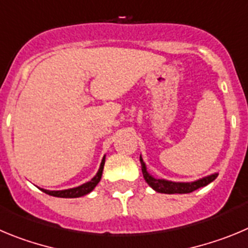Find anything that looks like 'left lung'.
<instances>
[{"instance_id":"left-lung-1","label":"left lung","mask_w":248,"mask_h":248,"mask_svg":"<svg viewBox=\"0 0 248 248\" xmlns=\"http://www.w3.org/2000/svg\"><path fill=\"white\" fill-rule=\"evenodd\" d=\"M140 166H142V173H143V178L148 185L152 189H155L158 193L163 194H188L191 193V191L196 190V189L202 188V186H205V185L210 184L211 182L217 178L218 174L214 173L211 175H207V177L202 178L199 180H195V182L190 183H180V182H170V180L166 179H157L153 175L147 171V167L144 164L142 157H140Z\"/></svg>"}]
</instances>
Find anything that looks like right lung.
<instances>
[{
	"instance_id": "obj_1",
	"label": "right lung",
	"mask_w": 248,
	"mask_h": 248,
	"mask_svg": "<svg viewBox=\"0 0 248 248\" xmlns=\"http://www.w3.org/2000/svg\"><path fill=\"white\" fill-rule=\"evenodd\" d=\"M104 164H105V157L102 158L101 164H100L99 171L96 173V175L90 180V182L85 183V184H81L80 186L71 189H65V190H46V189H41L42 191H44L48 195L57 196V198H80V196H84L86 194H89L90 191L93 190V188L99 184L100 179H101L102 170H104Z\"/></svg>"
}]
</instances>
